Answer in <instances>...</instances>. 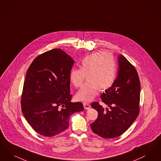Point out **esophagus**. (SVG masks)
<instances>
[{"label": "esophagus", "instance_id": "obj_1", "mask_svg": "<svg viewBox=\"0 0 161 161\" xmlns=\"http://www.w3.org/2000/svg\"><path fill=\"white\" fill-rule=\"evenodd\" d=\"M84 109H86V110H88L90 108H91V106L88 103H84Z\"/></svg>", "mask_w": 161, "mask_h": 161}]
</instances>
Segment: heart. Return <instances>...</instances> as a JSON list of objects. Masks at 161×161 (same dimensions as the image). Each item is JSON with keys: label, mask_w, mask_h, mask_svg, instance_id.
<instances>
[{"label": "heart", "mask_w": 161, "mask_h": 161, "mask_svg": "<svg viewBox=\"0 0 161 161\" xmlns=\"http://www.w3.org/2000/svg\"><path fill=\"white\" fill-rule=\"evenodd\" d=\"M117 65L111 53L98 52L85 56L81 61L80 69H71L69 75L71 83L80 87L85 77L87 82L77 92V100L88 103L97 94L112 86L116 76Z\"/></svg>", "instance_id": "b5f03b06"}]
</instances>
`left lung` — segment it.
Returning a JSON list of instances; mask_svg holds the SVG:
<instances>
[{"label":"left lung","instance_id":"1","mask_svg":"<svg viewBox=\"0 0 161 161\" xmlns=\"http://www.w3.org/2000/svg\"><path fill=\"white\" fill-rule=\"evenodd\" d=\"M118 62L117 79L100 96L109 108L105 109L97 102L91 104L92 108L98 112L97 119L90 125L91 130L103 138L122 135L140 112L141 86L137 71L122 55L118 56Z\"/></svg>","mask_w":161,"mask_h":161}]
</instances>
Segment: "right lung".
<instances>
[{"label":"right lung","instance_id":"1","mask_svg":"<svg viewBox=\"0 0 161 161\" xmlns=\"http://www.w3.org/2000/svg\"><path fill=\"white\" fill-rule=\"evenodd\" d=\"M72 58L61 49L35 58L28 69L21 94V111L36 132L45 136L61 133L73 113L84 110L82 103L70 102Z\"/></svg>","mask_w":161,"mask_h":161}]
</instances>
